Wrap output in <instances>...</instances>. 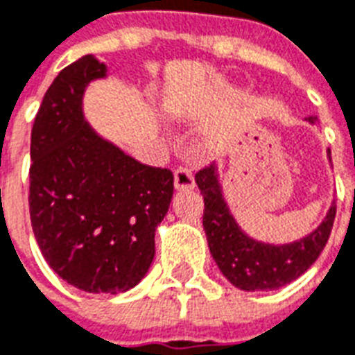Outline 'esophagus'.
Returning a JSON list of instances; mask_svg holds the SVG:
<instances>
[{
	"mask_svg": "<svg viewBox=\"0 0 355 355\" xmlns=\"http://www.w3.org/2000/svg\"><path fill=\"white\" fill-rule=\"evenodd\" d=\"M175 188L177 189H193L196 188V177L189 167H178L175 171Z\"/></svg>",
	"mask_w": 355,
	"mask_h": 355,
	"instance_id": "obj_1",
	"label": "esophagus"
}]
</instances>
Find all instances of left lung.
<instances>
[{"instance_id": "obj_1", "label": "left lung", "mask_w": 355, "mask_h": 355, "mask_svg": "<svg viewBox=\"0 0 355 355\" xmlns=\"http://www.w3.org/2000/svg\"><path fill=\"white\" fill-rule=\"evenodd\" d=\"M307 121L315 123L316 117H309ZM196 182L205 199L202 227L207 232L210 253L221 274L240 291H275L288 285L309 270L328 243L337 212L335 202L324 221L311 234L297 242L272 245L257 242L238 227L223 199L214 164L197 173Z\"/></svg>"}]
</instances>
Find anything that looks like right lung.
Instances as JSON below:
<instances>
[{
	"instance_id": "obj_1",
	"label": "right lung",
	"mask_w": 355,
	"mask_h": 355,
	"mask_svg": "<svg viewBox=\"0 0 355 355\" xmlns=\"http://www.w3.org/2000/svg\"><path fill=\"white\" fill-rule=\"evenodd\" d=\"M105 64L83 55L46 91L31 130L29 216L55 274L85 292H126L154 259V232L169 210L173 173L145 166L83 119L89 81Z\"/></svg>"
}]
</instances>
